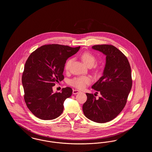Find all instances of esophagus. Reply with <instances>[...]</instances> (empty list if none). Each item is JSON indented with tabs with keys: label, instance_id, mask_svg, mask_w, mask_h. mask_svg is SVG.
Segmentation results:
<instances>
[{
	"label": "esophagus",
	"instance_id": "esophagus-1",
	"mask_svg": "<svg viewBox=\"0 0 152 152\" xmlns=\"http://www.w3.org/2000/svg\"><path fill=\"white\" fill-rule=\"evenodd\" d=\"M80 92V91L79 90H77V89H73V94H77Z\"/></svg>",
	"mask_w": 152,
	"mask_h": 152
}]
</instances>
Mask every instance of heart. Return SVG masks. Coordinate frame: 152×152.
Here are the masks:
<instances>
[{
  "label": "heart",
  "instance_id": "obj_1",
  "mask_svg": "<svg viewBox=\"0 0 152 152\" xmlns=\"http://www.w3.org/2000/svg\"><path fill=\"white\" fill-rule=\"evenodd\" d=\"M81 58L83 61V62L84 63V64L88 66H92L94 65V63L96 61L95 57L92 54L89 52L83 53L81 56ZM72 58H70L66 62L65 69L66 71H69L71 64L72 63ZM91 83V79L89 77H88V76L75 77L70 81V84L71 86L80 89H84L85 87H86L87 85L90 84Z\"/></svg>",
  "mask_w": 152,
  "mask_h": 152
}]
</instances>
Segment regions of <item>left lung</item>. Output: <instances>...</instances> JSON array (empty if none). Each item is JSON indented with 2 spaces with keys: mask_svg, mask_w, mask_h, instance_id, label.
I'll return each mask as SVG.
<instances>
[{
  "mask_svg": "<svg viewBox=\"0 0 152 152\" xmlns=\"http://www.w3.org/2000/svg\"><path fill=\"white\" fill-rule=\"evenodd\" d=\"M92 48L106 56L102 76L92 86L101 97L96 99L94 94L87 93L83 110L91 121L107 123L118 116L126 103L132 86L131 68L128 58L115 46L96 45Z\"/></svg>",
  "mask_w": 152,
  "mask_h": 152,
  "instance_id": "obj_1",
  "label": "left lung"
}]
</instances>
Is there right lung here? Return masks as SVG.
Masks as SVG:
<instances>
[{
  "label": "right lung",
  "instance_id": "add662e5",
  "mask_svg": "<svg viewBox=\"0 0 152 152\" xmlns=\"http://www.w3.org/2000/svg\"><path fill=\"white\" fill-rule=\"evenodd\" d=\"M80 48L48 44L29 55L22 75L24 98L29 110L39 118L53 120L62 113L64 102L71 96L72 89L66 87L61 92L54 93L52 87L64 79L66 60Z\"/></svg>",
  "mask_w": 152,
  "mask_h": 152
}]
</instances>
